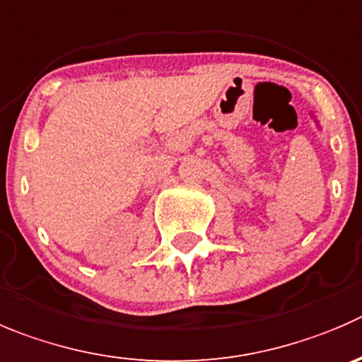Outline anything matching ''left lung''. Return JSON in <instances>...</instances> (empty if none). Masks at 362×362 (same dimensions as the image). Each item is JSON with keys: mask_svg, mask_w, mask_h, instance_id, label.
Here are the masks:
<instances>
[{"mask_svg": "<svg viewBox=\"0 0 362 362\" xmlns=\"http://www.w3.org/2000/svg\"><path fill=\"white\" fill-rule=\"evenodd\" d=\"M311 117H315V115H313V113H311ZM315 122H316V126H318V127H320V120H318V119H316V117H315Z\"/></svg>", "mask_w": 362, "mask_h": 362, "instance_id": "left-lung-1", "label": "left lung"}]
</instances>
